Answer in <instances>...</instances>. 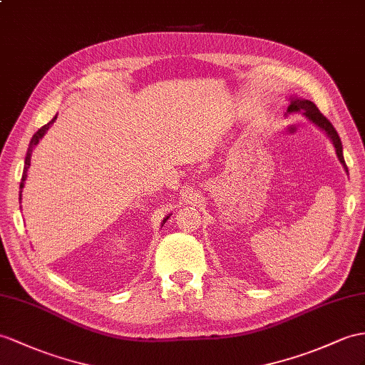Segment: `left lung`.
<instances>
[{"label": "left lung", "mask_w": 365, "mask_h": 365, "mask_svg": "<svg viewBox=\"0 0 365 365\" xmlns=\"http://www.w3.org/2000/svg\"><path fill=\"white\" fill-rule=\"evenodd\" d=\"M296 111H304V114L307 115L309 120H313L317 127H321L322 130L327 131V135L330 136V139L333 140V145L336 148L337 158H339V161L344 164L345 170H346V165H345V161H344V155H342V142L339 139V135H337V131L331 125V122L328 120L321 111H319L317 106L311 101L297 99V97H291V105L288 106V113H296ZM346 172H349V170H346Z\"/></svg>", "instance_id": "8db88e82"}]
</instances>
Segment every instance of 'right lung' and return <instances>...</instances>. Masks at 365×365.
I'll return each instance as SVG.
<instances>
[{
    "label": "right lung",
    "mask_w": 365,
    "mask_h": 365,
    "mask_svg": "<svg viewBox=\"0 0 365 365\" xmlns=\"http://www.w3.org/2000/svg\"><path fill=\"white\" fill-rule=\"evenodd\" d=\"M56 119H57V115H54V118H52V120H49L46 125H43L37 133H35V135L32 136V139H31V144H29V148H28V153H26V159H24V170H23V176H21V182H20V189H23L24 187V181H26V178H28V168H29V165H31V155H32V150H34V147L38 144V140L44 136V133H46V130L52 125V123L56 122ZM20 197H21V193H20ZM168 218V217H167ZM165 218V220H167ZM164 220V221H165Z\"/></svg>",
    "instance_id": "1"
}]
</instances>
